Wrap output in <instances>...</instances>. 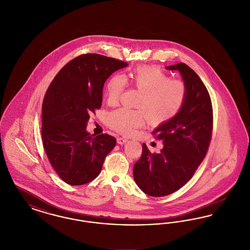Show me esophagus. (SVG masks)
I'll return each instance as SVG.
<instances>
[{"instance_id":"34e87169","label":"esophagus","mask_w":250,"mask_h":250,"mask_svg":"<svg viewBox=\"0 0 250 250\" xmlns=\"http://www.w3.org/2000/svg\"><path fill=\"white\" fill-rule=\"evenodd\" d=\"M128 140L126 139V138H125V137H118L117 138V143L118 144H124V143H126Z\"/></svg>"}]
</instances>
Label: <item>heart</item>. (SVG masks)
Returning <instances> with one entry per match:
<instances>
[{"label":"heart","instance_id":"obj_1","mask_svg":"<svg viewBox=\"0 0 250 250\" xmlns=\"http://www.w3.org/2000/svg\"><path fill=\"white\" fill-rule=\"evenodd\" d=\"M131 84L141 92L133 109L120 107L107 115V125L113 130L132 135L143 127L148 118L159 125L174 118L184 106L188 89L186 83L171 79L166 72L153 65L138 66L130 73ZM127 86L124 74H114L106 85V98L109 106H116Z\"/></svg>","mask_w":250,"mask_h":250}]
</instances>
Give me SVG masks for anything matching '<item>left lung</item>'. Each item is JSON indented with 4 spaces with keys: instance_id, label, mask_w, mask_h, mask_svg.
<instances>
[{
    "instance_id": "left-lung-1",
    "label": "left lung",
    "mask_w": 250,
    "mask_h": 250,
    "mask_svg": "<svg viewBox=\"0 0 250 250\" xmlns=\"http://www.w3.org/2000/svg\"><path fill=\"white\" fill-rule=\"evenodd\" d=\"M166 68L180 72L188 95L178 114L153 131L164 145L160 152L151 153L143 143L142 157L133 167L136 184L152 197L169 195L192 178L208 151L213 130L211 98L197 73L184 62Z\"/></svg>"
}]
</instances>
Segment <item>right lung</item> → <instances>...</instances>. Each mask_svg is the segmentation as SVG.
I'll use <instances>...</instances> for the list:
<instances>
[{
    "label": "right lung",
    "instance_id": "obj_1",
    "mask_svg": "<svg viewBox=\"0 0 250 250\" xmlns=\"http://www.w3.org/2000/svg\"><path fill=\"white\" fill-rule=\"evenodd\" d=\"M127 62L100 54H83L67 62L49 85L42 105V141L60 178L82 186L98 176L114 137L91 136L90 115L102 105L107 78Z\"/></svg>",
    "mask_w": 250,
    "mask_h": 250
}]
</instances>
